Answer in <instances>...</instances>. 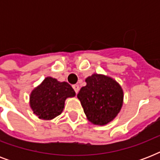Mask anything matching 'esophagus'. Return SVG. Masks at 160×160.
<instances>
[{"label":"esophagus","mask_w":160,"mask_h":160,"mask_svg":"<svg viewBox=\"0 0 160 160\" xmlns=\"http://www.w3.org/2000/svg\"><path fill=\"white\" fill-rule=\"evenodd\" d=\"M73 89H74V90H75V92L77 94L78 92H79V90H80V87H79V85H74L72 86Z\"/></svg>","instance_id":"34e87169"}]
</instances>
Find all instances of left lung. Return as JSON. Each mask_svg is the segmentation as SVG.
Instances as JSON below:
<instances>
[{
  "mask_svg": "<svg viewBox=\"0 0 160 160\" xmlns=\"http://www.w3.org/2000/svg\"><path fill=\"white\" fill-rule=\"evenodd\" d=\"M77 95L85 115L92 124L105 125L117 116L123 105L121 86L112 78L94 74Z\"/></svg>",
  "mask_w": 160,
  "mask_h": 160,
  "instance_id": "8db88e82",
  "label": "left lung"
}]
</instances>
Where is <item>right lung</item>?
<instances>
[{"label": "right lung", "instance_id": "add662e5", "mask_svg": "<svg viewBox=\"0 0 160 160\" xmlns=\"http://www.w3.org/2000/svg\"><path fill=\"white\" fill-rule=\"evenodd\" d=\"M75 90L67 82H60L52 77H46L30 95V105L40 119H54L61 114L65 100L74 97Z\"/></svg>", "mask_w": 160, "mask_h": 160}]
</instances>
